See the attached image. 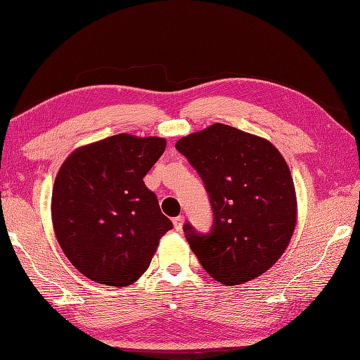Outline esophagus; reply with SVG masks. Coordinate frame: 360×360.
<instances>
[{
	"label": "esophagus",
	"instance_id": "34e87169",
	"mask_svg": "<svg viewBox=\"0 0 360 360\" xmlns=\"http://www.w3.org/2000/svg\"><path fill=\"white\" fill-rule=\"evenodd\" d=\"M172 224H174V228H176L177 231H181V228H183V224H184V216H177V217H174L172 219Z\"/></svg>",
	"mask_w": 360,
	"mask_h": 360
}]
</instances>
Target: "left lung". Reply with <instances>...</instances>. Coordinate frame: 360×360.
Masks as SVG:
<instances>
[{"label": "left lung", "instance_id": "8db88e82", "mask_svg": "<svg viewBox=\"0 0 360 360\" xmlns=\"http://www.w3.org/2000/svg\"><path fill=\"white\" fill-rule=\"evenodd\" d=\"M176 148L201 176L213 209V228L184 236L213 279L231 287L274 266L297 221L296 189L287 162L267 141L214 123L177 141Z\"/></svg>", "mask_w": 360, "mask_h": 360}]
</instances>
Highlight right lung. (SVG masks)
<instances>
[{"instance_id": "obj_1", "label": "right lung", "mask_w": 360, "mask_h": 360, "mask_svg": "<svg viewBox=\"0 0 360 360\" xmlns=\"http://www.w3.org/2000/svg\"><path fill=\"white\" fill-rule=\"evenodd\" d=\"M165 147V138L118 134L73 150L60 167L53 233L70 263L97 284H134L172 228L143 180Z\"/></svg>"}]
</instances>
